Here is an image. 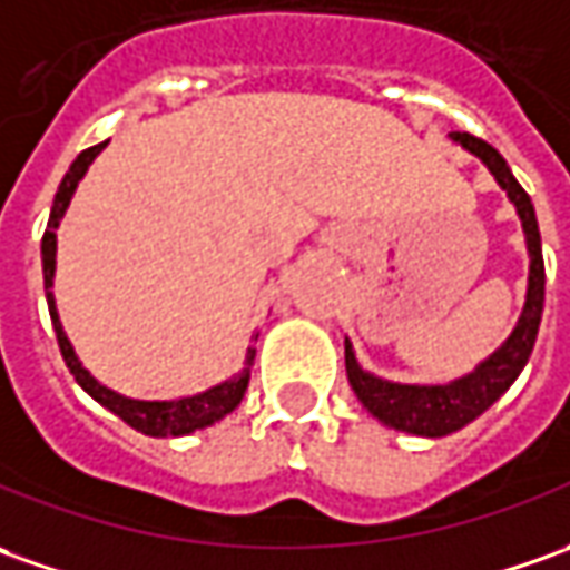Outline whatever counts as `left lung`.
<instances>
[{
  "label": "left lung",
  "mask_w": 570,
  "mask_h": 570,
  "mask_svg": "<svg viewBox=\"0 0 570 570\" xmlns=\"http://www.w3.org/2000/svg\"><path fill=\"white\" fill-rule=\"evenodd\" d=\"M462 148H469L472 155L488 164V170L497 176V183L505 188L509 202L515 204L521 226H524V238H528V254H531V276H528V304L518 320L515 332L502 344L500 351L481 366L474 368L472 375L456 379L450 384H397L384 382L368 375L366 368H360L356 356H353L351 341L344 344V363H347V379H351L353 394L366 406L379 422L397 428V431H410L419 438H443L453 434L459 428L474 422L481 412L493 406L497 400L509 391V384L515 382L518 372L524 368L528 356L537 341V328H540V316H543V288H547V269H543V247H540V229H537V214H533L531 195L518 186V179L509 170V164L502 155L478 139L472 132H453Z\"/></svg>",
  "instance_id": "1"
}]
</instances>
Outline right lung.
Listing matches in <instances>:
<instances>
[{"instance_id": "right-lung-1", "label": "right lung", "mask_w": 570, "mask_h": 570, "mask_svg": "<svg viewBox=\"0 0 570 570\" xmlns=\"http://www.w3.org/2000/svg\"><path fill=\"white\" fill-rule=\"evenodd\" d=\"M108 142L92 145V148H86L77 155V160L70 164V170L65 173V179H61V186H58V195H55L52 204V214H49V226H46V235H42V278H46V301H49V316H52L55 325V337H58V347H61V356H65V363H68L70 375L77 379L82 391L89 394L92 400H98L105 410H111L114 415H120L129 428H136V431H142L148 438H179V434H191V431H198V428H207L219 422L223 415H229V412L242 403L247 391V368L242 375H235L229 382L217 384V387H210V391H204V394H195V397H183V400H132L124 397V394H114L111 387H105V384H98L82 363L77 360V353L70 347L68 335H65V328H61V320H58V309H55V297H52V278H55V245H58V238H55V229H58V223L65 217V210H68L70 198H73V191H77V183L82 179V173L89 170V164L96 160V155L105 148ZM250 360H254V351H247V366H250Z\"/></svg>"}]
</instances>
